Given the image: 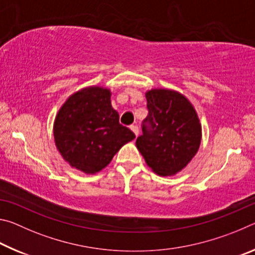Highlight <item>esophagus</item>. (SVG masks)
<instances>
[{
	"label": "esophagus",
	"instance_id": "esophagus-1",
	"mask_svg": "<svg viewBox=\"0 0 255 255\" xmlns=\"http://www.w3.org/2000/svg\"><path fill=\"white\" fill-rule=\"evenodd\" d=\"M130 129L133 131V133H135L136 136H138V133H139V129H138V126L137 125H131L130 126Z\"/></svg>",
	"mask_w": 255,
	"mask_h": 255
}]
</instances>
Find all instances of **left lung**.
I'll return each mask as SVG.
<instances>
[{
  "label": "left lung",
  "mask_w": 255,
  "mask_h": 255,
  "mask_svg": "<svg viewBox=\"0 0 255 255\" xmlns=\"http://www.w3.org/2000/svg\"><path fill=\"white\" fill-rule=\"evenodd\" d=\"M148 115L141 123L136 146L149 167L159 175L178 173L199 148L201 127L191 103L170 90L146 93Z\"/></svg>",
  "instance_id": "left-lung-1"
}]
</instances>
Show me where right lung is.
<instances>
[{"instance_id": "right-lung-1", "label": "right lung", "mask_w": 255, "mask_h": 255, "mask_svg": "<svg viewBox=\"0 0 255 255\" xmlns=\"http://www.w3.org/2000/svg\"><path fill=\"white\" fill-rule=\"evenodd\" d=\"M110 96L109 90L97 86L81 90L64 103L55 120L56 147L71 166L85 173L101 171L135 138L119 123Z\"/></svg>"}]
</instances>
